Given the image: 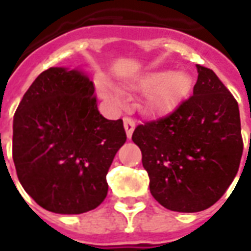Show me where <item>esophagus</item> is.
<instances>
[{"label": "esophagus", "instance_id": "34e87169", "mask_svg": "<svg viewBox=\"0 0 251 251\" xmlns=\"http://www.w3.org/2000/svg\"><path fill=\"white\" fill-rule=\"evenodd\" d=\"M124 127H125L126 135H127V138H131V135H133V131L135 129V122L129 117L124 118Z\"/></svg>", "mask_w": 251, "mask_h": 251}]
</instances>
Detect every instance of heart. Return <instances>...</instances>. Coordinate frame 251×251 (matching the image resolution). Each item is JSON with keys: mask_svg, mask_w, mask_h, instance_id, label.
Instances as JSON below:
<instances>
[{"mask_svg": "<svg viewBox=\"0 0 251 251\" xmlns=\"http://www.w3.org/2000/svg\"><path fill=\"white\" fill-rule=\"evenodd\" d=\"M101 99L108 104L117 106L122 101V91L114 84L101 77L97 83ZM135 87L146 92V109L154 114H170L175 112L191 95L194 80L184 71L158 70L141 76Z\"/></svg>", "mask_w": 251, "mask_h": 251, "instance_id": "1", "label": "heart"}]
</instances>
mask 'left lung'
<instances>
[{
	"label": "left lung",
	"instance_id": "obj_1",
	"mask_svg": "<svg viewBox=\"0 0 251 251\" xmlns=\"http://www.w3.org/2000/svg\"><path fill=\"white\" fill-rule=\"evenodd\" d=\"M196 68L194 96L168 117L137 126L131 137L151 195L183 213L206 209L225 194L244 150L237 101L213 71Z\"/></svg>",
	"mask_w": 251,
	"mask_h": 251
}]
</instances>
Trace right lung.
I'll list each match as a JSON object with an SVG mask.
<instances>
[{
	"label": "right lung",
	"instance_id": "obj_1",
	"mask_svg": "<svg viewBox=\"0 0 251 251\" xmlns=\"http://www.w3.org/2000/svg\"><path fill=\"white\" fill-rule=\"evenodd\" d=\"M93 93L83 70L51 67L34 80L14 114L18 179L53 213L80 215L100 205L109 167L126 142L122 120L102 117Z\"/></svg>",
	"mask_w": 251,
	"mask_h": 251
}]
</instances>
